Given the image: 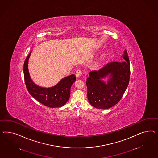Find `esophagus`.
I'll return each mask as SVG.
<instances>
[{
    "label": "esophagus",
    "instance_id": "obj_1",
    "mask_svg": "<svg viewBox=\"0 0 158 158\" xmlns=\"http://www.w3.org/2000/svg\"><path fill=\"white\" fill-rule=\"evenodd\" d=\"M75 75H76V77H81V75H82V71H81V69H78V70H77Z\"/></svg>",
    "mask_w": 158,
    "mask_h": 158
}]
</instances>
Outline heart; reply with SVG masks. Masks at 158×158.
<instances>
[{
	"label": "heart",
	"instance_id": "b5f03b06",
	"mask_svg": "<svg viewBox=\"0 0 158 158\" xmlns=\"http://www.w3.org/2000/svg\"><path fill=\"white\" fill-rule=\"evenodd\" d=\"M105 54H102L100 56V57H99V60H100V61H102V60H104L105 59Z\"/></svg>",
	"mask_w": 158,
	"mask_h": 158
}]
</instances>
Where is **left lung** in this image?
Here are the masks:
<instances>
[{
    "label": "left lung",
    "instance_id": "1",
    "mask_svg": "<svg viewBox=\"0 0 158 158\" xmlns=\"http://www.w3.org/2000/svg\"><path fill=\"white\" fill-rule=\"evenodd\" d=\"M122 57L124 61L108 63L99 71H91L86 80L87 98L93 106L108 109L122 98L129 83V58L126 50ZM107 78V81L104 79Z\"/></svg>",
    "mask_w": 158,
    "mask_h": 158
}]
</instances>
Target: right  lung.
Instances as JSON below:
<instances>
[{"instance_id": "right-lung-1", "label": "right lung", "mask_w": 158, "mask_h": 158, "mask_svg": "<svg viewBox=\"0 0 158 158\" xmlns=\"http://www.w3.org/2000/svg\"><path fill=\"white\" fill-rule=\"evenodd\" d=\"M32 52L26 58L24 64V79L29 94L41 104L50 108H58L65 105L71 94V87L76 81L72 74L62 79L55 86L43 87L35 83L30 77L28 70V60Z\"/></svg>"}]
</instances>
